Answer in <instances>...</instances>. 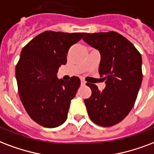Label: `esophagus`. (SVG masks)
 Instances as JSON below:
<instances>
[{
  "instance_id": "34e87169",
  "label": "esophagus",
  "mask_w": 154,
  "mask_h": 154,
  "mask_svg": "<svg viewBox=\"0 0 154 154\" xmlns=\"http://www.w3.org/2000/svg\"><path fill=\"white\" fill-rule=\"evenodd\" d=\"M81 85H85V82L84 80H81Z\"/></svg>"
}]
</instances>
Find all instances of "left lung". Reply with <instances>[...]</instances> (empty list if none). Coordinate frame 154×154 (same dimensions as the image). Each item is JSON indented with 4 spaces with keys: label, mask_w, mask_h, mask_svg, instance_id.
Segmentation results:
<instances>
[{
    "label": "left lung",
    "mask_w": 154,
    "mask_h": 154,
    "mask_svg": "<svg viewBox=\"0 0 154 154\" xmlns=\"http://www.w3.org/2000/svg\"><path fill=\"white\" fill-rule=\"evenodd\" d=\"M83 40L100 52L98 72L106 83L103 91L86 83L92 91L84 100L88 115L99 126H113L134 106L142 82L141 55L130 41L115 31L85 33Z\"/></svg>",
    "instance_id": "1"
}]
</instances>
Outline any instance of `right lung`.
<instances>
[{"mask_svg":"<svg viewBox=\"0 0 154 154\" xmlns=\"http://www.w3.org/2000/svg\"><path fill=\"white\" fill-rule=\"evenodd\" d=\"M85 33L45 31L22 48L16 66L20 99L31 119L46 128L66 121L70 103L81 85L79 77L65 82L57 72L67 62V53Z\"/></svg>","mask_w":154,"mask_h":154,"instance_id":"right-lung-1","label":"right lung"}]
</instances>
